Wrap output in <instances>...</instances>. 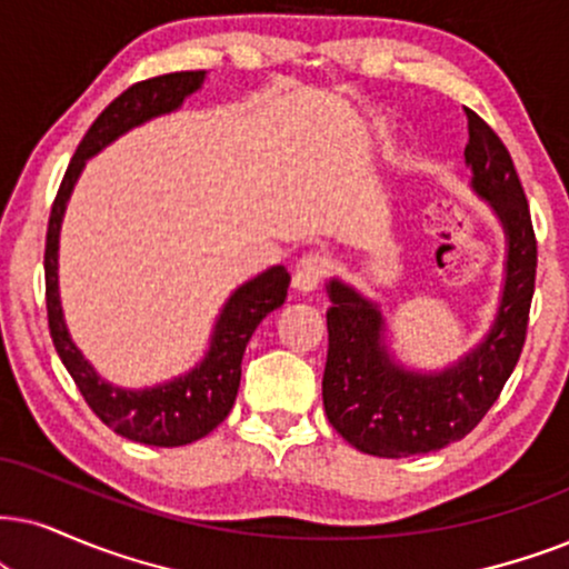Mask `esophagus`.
<instances>
[{"mask_svg": "<svg viewBox=\"0 0 569 569\" xmlns=\"http://www.w3.org/2000/svg\"><path fill=\"white\" fill-rule=\"evenodd\" d=\"M326 276L328 257L318 254V251H309L297 262V270H293V289L299 293H315Z\"/></svg>", "mask_w": 569, "mask_h": 569, "instance_id": "obj_1", "label": "esophagus"}]
</instances>
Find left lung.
I'll return each instance as SVG.
<instances>
[{
  "label": "left lung",
  "instance_id": "8db88e82",
  "mask_svg": "<svg viewBox=\"0 0 569 569\" xmlns=\"http://www.w3.org/2000/svg\"><path fill=\"white\" fill-rule=\"evenodd\" d=\"M465 162L470 189L505 231V283L486 336L441 370H415L386 341L378 301L341 278L326 283L328 362L322 405L338 433L372 457L430 455L483 420L512 376L525 343L536 283V236L512 157L491 128L467 110Z\"/></svg>",
  "mask_w": 569,
  "mask_h": 569
}]
</instances>
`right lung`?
Wrapping results in <instances>:
<instances>
[{
  "mask_svg": "<svg viewBox=\"0 0 569 569\" xmlns=\"http://www.w3.org/2000/svg\"><path fill=\"white\" fill-rule=\"evenodd\" d=\"M204 70L157 76L133 83L114 102L107 104V110L93 120L83 141L78 143L76 157L70 160L60 191H57L47 228V318L57 355L68 368L70 378L76 380L78 391L83 393L86 405L107 428H112L128 441L164 446V449L199 441L212 433L231 412L241 383L243 351H247L257 326L286 301V291L291 283L289 270L283 264H272L231 291V297L226 299L220 315L214 318L204 357L191 370L154 386L123 388L99 376L97 368L83 357V351L76 347L68 322H64L60 301V231L70 193L76 189L86 162L133 128L181 110L186 99L204 86Z\"/></svg>",
  "mask_w": 569,
  "mask_h": 569,
  "instance_id": "add662e5",
  "label": "right lung"
}]
</instances>
